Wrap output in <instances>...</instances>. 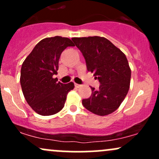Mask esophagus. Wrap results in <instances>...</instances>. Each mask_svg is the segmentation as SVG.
I'll return each instance as SVG.
<instances>
[{"label":"esophagus","instance_id":"1","mask_svg":"<svg viewBox=\"0 0 159 159\" xmlns=\"http://www.w3.org/2000/svg\"><path fill=\"white\" fill-rule=\"evenodd\" d=\"M75 86L76 88H79V87H81V85L78 84H75Z\"/></svg>","mask_w":159,"mask_h":159}]
</instances>
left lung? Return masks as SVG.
Here are the masks:
<instances>
[{
	"label": "left lung",
	"instance_id": "obj_1",
	"mask_svg": "<svg viewBox=\"0 0 159 159\" xmlns=\"http://www.w3.org/2000/svg\"><path fill=\"white\" fill-rule=\"evenodd\" d=\"M72 41L84 57L87 70L100 82L99 89L91 87L92 94L82 100L90 112L105 116L114 112L129 92L131 69L125 54L101 36L74 37Z\"/></svg>",
	"mask_w": 159,
	"mask_h": 159
}]
</instances>
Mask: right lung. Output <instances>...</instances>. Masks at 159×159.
<instances>
[{
    "mask_svg": "<svg viewBox=\"0 0 159 159\" xmlns=\"http://www.w3.org/2000/svg\"><path fill=\"white\" fill-rule=\"evenodd\" d=\"M68 46H74L69 38H45L36 45L21 66L20 83L24 96L33 110L42 116L61 111L67 94L75 87L72 82L63 84L53 77L57 74L61 53Z\"/></svg>",
    "mask_w": 159,
    "mask_h": 159,
    "instance_id": "1",
    "label": "right lung"
}]
</instances>
